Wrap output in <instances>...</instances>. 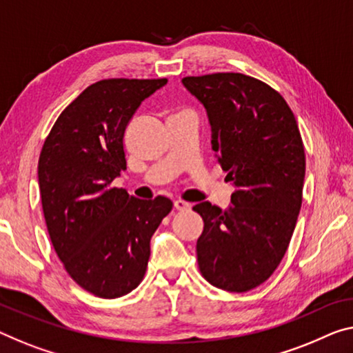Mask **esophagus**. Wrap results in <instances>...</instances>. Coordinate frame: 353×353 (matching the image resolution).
<instances>
[{
  "label": "esophagus",
  "mask_w": 353,
  "mask_h": 353,
  "mask_svg": "<svg viewBox=\"0 0 353 353\" xmlns=\"http://www.w3.org/2000/svg\"><path fill=\"white\" fill-rule=\"evenodd\" d=\"M173 205H175V210H178V211H186L191 208V203L184 202V200H175V203Z\"/></svg>",
  "instance_id": "34e87169"
}]
</instances>
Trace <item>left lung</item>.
Instances as JSON below:
<instances>
[{"mask_svg": "<svg viewBox=\"0 0 353 353\" xmlns=\"http://www.w3.org/2000/svg\"><path fill=\"white\" fill-rule=\"evenodd\" d=\"M207 108L213 150L233 207L210 202L202 216L199 270L211 285L243 294L263 284L283 260L303 202L306 158L294 112L274 88L251 75L216 72L184 77Z\"/></svg>", "mask_w": 353, "mask_h": 353, "instance_id": "1", "label": "left lung"}]
</instances>
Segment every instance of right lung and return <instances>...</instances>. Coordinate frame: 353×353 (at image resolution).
<instances>
[{
    "instance_id": "1",
    "label": "right lung",
    "mask_w": 353,
    "mask_h": 353,
    "mask_svg": "<svg viewBox=\"0 0 353 353\" xmlns=\"http://www.w3.org/2000/svg\"><path fill=\"white\" fill-rule=\"evenodd\" d=\"M167 79H104L83 90L48 132L39 189L48 235L82 289L118 298L143 281L150 240L173 203L140 200L112 186L126 170L124 131L145 97Z\"/></svg>"
}]
</instances>
